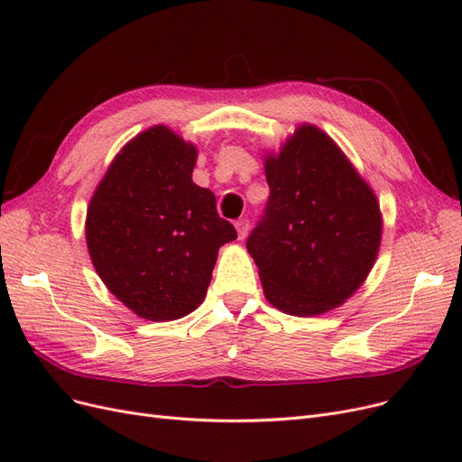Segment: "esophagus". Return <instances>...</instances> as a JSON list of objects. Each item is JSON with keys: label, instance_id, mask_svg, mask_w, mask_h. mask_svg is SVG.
<instances>
[{"label": "esophagus", "instance_id": "34e87169", "mask_svg": "<svg viewBox=\"0 0 462 462\" xmlns=\"http://www.w3.org/2000/svg\"><path fill=\"white\" fill-rule=\"evenodd\" d=\"M235 227H236V233H239V239H245L246 233H248L250 223H248L246 217H241V219L235 221Z\"/></svg>", "mask_w": 462, "mask_h": 462}]
</instances>
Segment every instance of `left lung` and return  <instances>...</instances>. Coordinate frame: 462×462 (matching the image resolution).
<instances>
[{
  "label": "left lung",
  "instance_id": "left-lung-1",
  "mask_svg": "<svg viewBox=\"0 0 462 462\" xmlns=\"http://www.w3.org/2000/svg\"><path fill=\"white\" fill-rule=\"evenodd\" d=\"M265 180L270 199L246 239L265 299L292 316L324 314L372 270L380 204L337 144L312 125L265 160Z\"/></svg>",
  "mask_w": 462,
  "mask_h": 462
}]
</instances>
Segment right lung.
Instances as JSON below:
<instances>
[{
  "label": "right lung",
  "instance_id": "obj_1",
  "mask_svg": "<svg viewBox=\"0 0 462 462\" xmlns=\"http://www.w3.org/2000/svg\"><path fill=\"white\" fill-rule=\"evenodd\" d=\"M197 148L163 125L125 146L87 212V245L106 287L141 318L167 321L206 297L217 250L236 239L209 189L192 183Z\"/></svg>",
  "mask_w": 462,
  "mask_h": 462
}]
</instances>
